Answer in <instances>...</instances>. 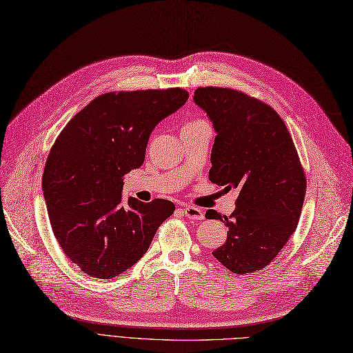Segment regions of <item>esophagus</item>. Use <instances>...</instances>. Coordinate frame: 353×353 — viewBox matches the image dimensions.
I'll list each match as a JSON object with an SVG mask.
<instances>
[{
  "label": "esophagus",
  "mask_w": 353,
  "mask_h": 353,
  "mask_svg": "<svg viewBox=\"0 0 353 353\" xmlns=\"http://www.w3.org/2000/svg\"><path fill=\"white\" fill-rule=\"evenodd\" d=\"M183 212L185 215L189 218V219H196V221H201L203 219V210H201V208H196V206H185L183 208Z\"/></svg>",
  "instance_id": "obj_1"
}]
</instances>
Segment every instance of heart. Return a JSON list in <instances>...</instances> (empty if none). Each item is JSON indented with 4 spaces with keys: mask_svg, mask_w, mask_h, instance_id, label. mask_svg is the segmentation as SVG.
I'll return each mask as SVG.
<instances>
[{
    "mask_svg": "<svg viewBox=\"0 0 353 353\" xmlns=\"http://www.w3.org/2000/svg\"><path fill=\"white\" fill-rule=\"evenodd\" d=\"M201 122H205V121L198 119V121H192V122H189V123H186V125H194V123H201Z\"/></svg>",
    "mask_w": 353,
    "mask_h": 353,
    "instance_id": "obj_1",
    "label": "heart"
}]
</instances>
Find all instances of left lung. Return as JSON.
Here are the masks:
<instances>
[{
	"label": "left lung",
	"instance_id": "8db88e82",
	"mask_svg": "<svg viewBox=\"0 0 353 353\" xmlns=\"http://www.w3.org/2000/svg\"><path fill=\"white\" fill-rule=\"evenodd\" d=\"M194 103L216 132L210 180L239 189L236 210L208 219L228 227L225 243L212 252L239 275L262 270L294 234L305 198L307 180L290 130L269 104L239 90L199 87Z\"/></svg>",
	"mask_w": 353,
	"mask_h": 353
}]
</instances>
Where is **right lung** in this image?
<instances>
[{
	"label": "right lung",
	"instance_id": "add662e5",
	"mask_svg": "<svg viewBox=\"0 0 353 353\" xmlns=\"http://www.w3.org/2000/svg\"><path fill=\"white\" fill-rule=\"evenodd\" d=\"M188 99L181 88L101 94L52 145L42 179L50 227L87 275L110 279L132 268L174 212L167 199L123 201V176L142 165L152 129Z\"/></svg>",
	"mask_w": 353,
	"mask_h": 353
}]
</instances>
